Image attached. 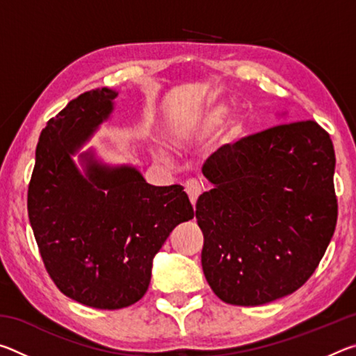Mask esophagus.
<instances>
[{
  "instance_id": "34e87169",
  "label": "esophagus",
  "mask_w": 356,
  "mask_h": 356,
  "mask_svg": "<svg viewBox=\"0 0 356 356\" xmlns=\"http://www.w3.org/2000/svg\"><path fill=\"white\" fill-rule=\"evenodd\" d=\"M185 191H186V195H188L191 204H193V206H195L196 201H197V197H200L201 191H202V184L197 182V180H186V182H185Z\"/></svg>"
}]
</instances>
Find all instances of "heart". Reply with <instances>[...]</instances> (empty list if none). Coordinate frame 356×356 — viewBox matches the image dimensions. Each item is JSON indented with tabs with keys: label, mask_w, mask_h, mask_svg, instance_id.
I'll return each mask as SVG.
<instances>
[{
	"label": "heart",
	"mask_w": 356,
	"mask_h": 356,
	"mask_svg": "<svg viewBox=\"0 0 356 356\" xmlns=\"http://www.w3.org/2000/svg\"><path fill=\"white\" fill-rule=\"evenodd\" d=\"M229 114V106L225 104H215L206 108L200 116L195 120V131L200 135L209 134V131L215 130L216 127L225 122V119ZM243 131V120L240 118H236L231 120V125H229V135L231 136H238Z\"/></svg>",
	"instance_id": "heart-1"
}]
</instances>
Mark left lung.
Masks as SVG:
<instances>
[{"label": "left lung", "mask_w": 356, "mask_h": 356, "mask_svg": "<svg viewBox=\"0 0 356 356\" xmlns=\"http://www.w3.org/2000/svg\"><path fill=\"white\" fill-rule=\"evenodd\" d=\"M334 147L316 120H298L226 144L202 174L196 202L202 270L229 305L259 306L292 293L334 234Z\"/></svg>", "instance_id": "1"}]
</instances>
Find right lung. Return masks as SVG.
<instances>
[{"instance_id":"obj_1","label":"right lung","mask_w":356,"mask_h":356,"mask_svg":"<svg viewBox=\"0 0 356 356\" xmlns=\"http://www.w3.org/2000/svg\"><path fill=\"white\" fill-rule=\"evenodd\" d=\"M108 88L70 100L42 130L28 216L42 261L69 298L120 309L146 293L154 256L174 227L195 216L184 186H154L131 166H108L94 154L72 160L113 111Z\"/></svg>"}]
</instances>
